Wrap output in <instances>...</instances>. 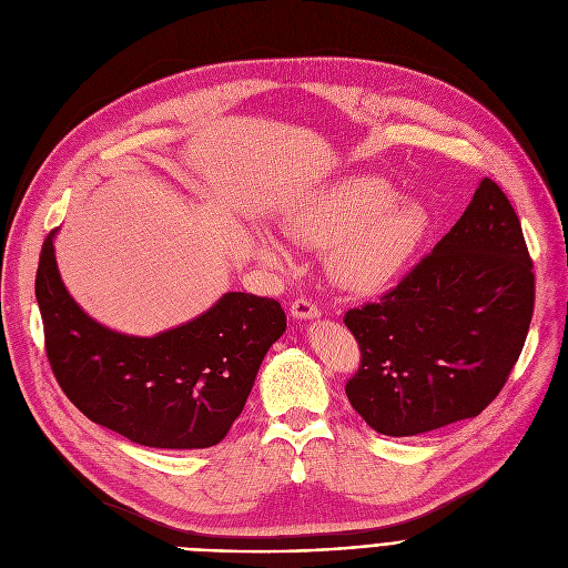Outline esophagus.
I'll list each match as a JSON object with an SVG mask.
<instances>
[{"label":"esophagus","mask_w":568,"mask_h":568,"mask_svg":"<svg viewBox=\"0 0 568 568\" xmlns=\"http://www.w3.org/2000/svg\"><path fill=\"white\" fill-rule=\"evenodd\" d=\"M291 316L298 318V321H312L321 316V310L307 301V298H298L295 303H291Z\"/></svg>","instance_id":"esophagus-1"}]
</instances>
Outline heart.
Listing matches in <instances>:
<instances>
[{
  "instance_id": "b5f03b06",
  "label": "heart",
  "mask_w": 568,
  "mask_h": 568,
  "mask_svg": "<svg viewBox=\"0 0 568 568\" xmlns=\"http://www.w3.org/2000/svg\"><path fill=\"white\" fill-rule=\"evenodd\" d=\"M429 210L374 175L344 178L293 210L286 233L305 247L326 252L333 284L346 293L372 295L395 284L429 233ZM256 254L284 267L291 256L282 242L261 233Z\"/></svg>"
}]
</instances>
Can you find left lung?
Listing matches in <instances>:
<instances>
[{"label":"left lung","mask_w":568,"mask_h":568,"mask_svg":"<svg viewBox=\"0 0 568 568\" xmlns=\"http://www.w3.org/2000/svg\"><path fill=\"white\" fill-rule=\"evenodd\" d=\"M534 312L516 210L483 178L457 224L379 303L348 310L363 365L346 397L388 437L478 416L504 388Z\"/></svg>","instance_id":"1"}]
</instances>
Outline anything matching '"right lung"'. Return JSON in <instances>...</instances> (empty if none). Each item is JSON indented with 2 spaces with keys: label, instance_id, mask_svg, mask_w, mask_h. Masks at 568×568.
Instances as JSON below:
<instances>
[{
  "label": "right lung",
  "instance_id": "right-lung-1",
  "mask_svg": "<svg viewBox=\"0 0 568 568\" xmlns=\"http://www.w3.org/2000/svg\"><path fill=\"white\" fill-rule=\"evenodd\" d=\"M52 231L37 270L45 351L67 397L97 425L150 448L220 444L245 409L258 367L286 331L277 301L229 291L152 337L103 326L67 291Z\"/></svg>",
  "mask_w": 568,
  "mask_h": 568
}]
</instances>
